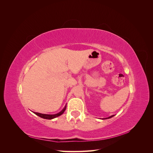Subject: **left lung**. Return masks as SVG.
Here are the masks:
<instances>
[{
  "instance_id": "1",
  "label": "left lung",
  "mask_w": 153,
  "mask_h": 153,
  "mask_svg": "<svg viewBox=\"0 0 153 153\" xmlns=\"http://www.w3.org/2000/svg\"><path fill=\"white\" fill-rule=\"evenodd\" d=\"M114 115H111V116H110L109 117H107V118H105V119H110V118H111V117H114Z\"/></svg>"
}]
</instances>
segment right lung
<instances>
[{"mask_svg": "<svg viewBox=\"0 0 153 153\" xmlns=\"http://www.w3.org/2000/svg\"><path fill=\"white\" fill-rule=\"evenodd\" d=\"M66 105L64 106V108L61 111V112L57 113V114H41V113H38V112H34L36 115H38V116L41 117V118H43V119H54L57 117L60 116V115H61L64 112V111L66 110Z\"/></svg>", "mask_w": 153, "mask_h": 153, "instance_id": "right-lung-1", "label": "right lung"}]
</instances>
